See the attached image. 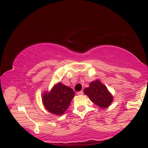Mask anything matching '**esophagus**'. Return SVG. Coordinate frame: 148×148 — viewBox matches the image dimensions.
<instances>
[{"mask_svg": "<svg viewBox=\"0 0 148 148\" xmlns=\"http://www.w3.org/2000/svg\"><path fill=\"white\" fill-rule=\"evenodd\" d=\"M83 94H84L83 91H80V92H77V95H82Z\"/></svg>", "mask_w": 148, "mask_h": 148, "instance_id": "obj_1", "label": "esophagus"}]
</instances>
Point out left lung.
Segmentation results:
<instances>
[{"mask_svg": "<svg viewBox=\"0 0 148 148\" xmlns=\"http://www.w3.org/2000/svg\"><path fill=\"white\" fill-rule=\"evenodd\" d=\"M84 92L92 102L101 108H106L113 101L112 95L106 86L99 80L92 82L89 84V87L85 88Z\"/></svg>", "mask_w": 148, "mask_h": 148, "instance_id": "left-lung-1", "label": "left lung"}]
</instances>
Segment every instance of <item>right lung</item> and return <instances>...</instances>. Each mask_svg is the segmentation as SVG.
I'll use <instances>...</instances> for the list:
<instances>
[{
  "instance_id": "right-lung-1",
  "label": "right lung",
  "mask_w": 148,
  "mask_h": 148,
  "mask_svg": "<svg viewBox=\"0 0 148 148\" xmlns=\"http://www.w3.org/2000/svg\"><path fill=\"white\" fill-rule=\"evenodd\" d=\"M71 88L61 82L56 84L49 92H45L42 96L44 107L49 112L62 115L68 109L70 102L74 97Z\"/></svg>"
}]
</instances>
